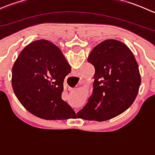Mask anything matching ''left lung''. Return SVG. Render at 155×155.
Listing matches in <instances>:
<instances>
[{
	"label": "left lung",
	"mask_w": 155,
	"mask_h": 155,
	"mask_svg": "<svg viewBox=\"0 0 155 155\" xmlns=\"http://www.w3.org/2000/svg\"><path fill=\"white\" fill-rule=\"evenodd\" d=\"M87 61L95 68L93 93L78 112L79 118L104 121L122 113L136 99L141 84L132 51L118 40H107L92 49Z\"/></svg>",
	"instance_id": "1"
}]
</instances>
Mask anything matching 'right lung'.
<instances>
[{
	"mask_svg": "<svg viewBox=\"0 0 155 155\" xmlns=\"http://www.w3.org/2000/svg\"><path fill=\"white\" fill-rule=\"evenodd\" d=\"M71 67L58 46L46 40L28 45L12 70V86L19 102L46 120L74 118V110L61 99L64 80Z\"/></svg>",
	"mask_w": 155,
	"mask_h": 155,
	"instance_id": "add662e5",
	"label": "right lung"
}]
</instances>
